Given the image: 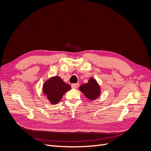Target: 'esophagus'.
<instances>
[{
	"label": "esophagus",
	"mask_w": 151,
	"mask_h": 151,
	"mask_svg": "<svg viewBox=\"0 0 151 151\" xmlns=\"http://www.w3.org/2000/svg\"><path fill=\"white\" fill-rule=\"evenodd\" d=\"M71 86L72 88H77L79 87V83H73Z\"/></svg>",
	"instance_id": "obj_1"
}]
</instances>
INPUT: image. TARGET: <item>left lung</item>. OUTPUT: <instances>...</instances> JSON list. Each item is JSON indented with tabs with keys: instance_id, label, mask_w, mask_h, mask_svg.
Masks as SVG:
<instances>
[{
	"instance_id": "8db88e82",
	"label": "left lung",
	"mask_w": 151,
	"mask_h": 151,
	"mask_svg": "<svg viewBox=\"0 0 151 151\" xmlns=\"http://www.w3.org/2000/svg\"><path fill=\"white\" fill-rule=\"evenodd\" d=\"M79 89L86 97L91 100H94L97 99L101 93L100 85L96 80L93 78H90L87 83L81 85Z\"/></svg>"
}]
</instances>
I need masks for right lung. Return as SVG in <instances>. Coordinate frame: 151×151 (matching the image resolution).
I'll use <instances>...</instances> for the list:
<instances>
[{
    "mask_svg": "<svg viewBox=\"0 0 151 151\" xmlns=\"http://www.w3.org/2000/svg\"><path fill=\"white\" fill-rule=\"evenodd\" d=\"M71 89L70 86L58 76L48 79L43 85V93L52 104H57L63 96Z\"/></svg>",
    "mask_w": 151,
    "mask_h": 151,
    "instance_id": "right-lung-1",
    "label": "right lung"
}]
</instances>
